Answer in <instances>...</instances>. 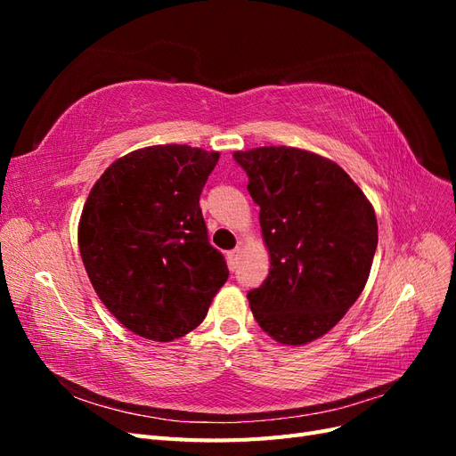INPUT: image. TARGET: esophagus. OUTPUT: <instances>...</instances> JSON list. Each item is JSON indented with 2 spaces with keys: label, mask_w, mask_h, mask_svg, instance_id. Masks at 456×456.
Instances as JSON below:
<instances>
[{
  "label": "esophagus",
  "mask_w": 456,
  "mask_h": 456,
  "mask_svg": "<svg viewBox=\"0 0 456 456\" xmlns=\"http://www.w3.org/2000/svg\"><path fill=\"white\" fill-rule=\"evenodd\" d=\"M240 256H241V249L238 247V249H233V251H230L228 255H226V258H228V266H230V270L233 272L238 268V265H240Z\"/></svg>",
  "instance_id": "esophagus-1"
}]
</instances>
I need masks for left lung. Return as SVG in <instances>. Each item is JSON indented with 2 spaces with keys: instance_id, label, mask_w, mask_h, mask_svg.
<instances>
[{
  "instance_id": "8db88e82",
  "label": "left lung",
  "mask_w": 456,
  "mask_h": 456,
  "mask_svg": "<svg viewBox=\"0 0 456 456\" xmlns=\"http://www.w3.org/2000/svg\"><path fill=\"white\" fill-rule=\"evenodd\" d=\"M260 207L270 273L247 293L256 323L281 344L333 329L362 295L379 243L372 205L335 161L298 148L233 151Z\"/></svg>"
}]
</instances>
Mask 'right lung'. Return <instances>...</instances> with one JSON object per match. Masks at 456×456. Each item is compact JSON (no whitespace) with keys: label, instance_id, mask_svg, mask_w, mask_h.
<instances>
[{"label":"right lung","instance_id":"obj_1","mask_svg":"<svg viewBox=\"0 0 456 456\" xmlns=\"http://www.w3.org/2000/svg\"><path fill=\"white\" fill-rule=\"evenodd\" d=\"M216 161L218 151L150 146L114 161L91 190L79 253L96 295L134 335H188L228 280L200 207Z\"/></svg>","mask_w":456,"mask_h":456}]
</instances>
